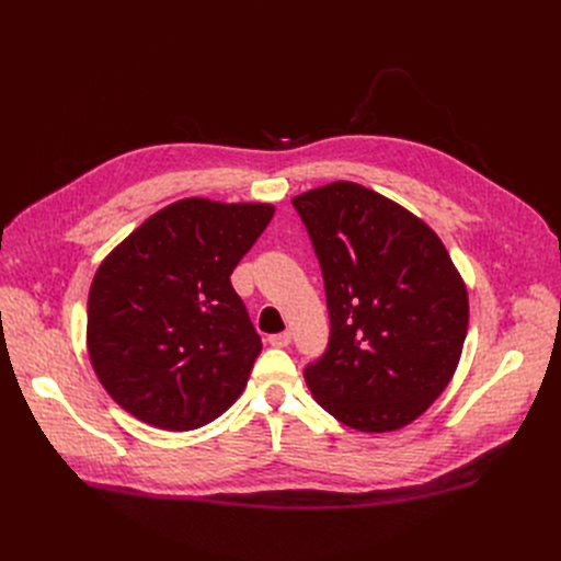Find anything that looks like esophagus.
Listing matches in <instances>:
<instances>
[{"label": "esophagus", "mask_w": 561, "mask_h": 561, "mask_svg": "<svg viewBox=\"0 0 561 561\" xmlns=\"http://www.w3.org/2000/svg\"><path fill=\"white\" fill-rule=\"evenodd\" d=\"M268 343L273 347H286L290 343V332H279V334H271Z\"/></svg>", "instance_id": "34e87169"}]
</instances>
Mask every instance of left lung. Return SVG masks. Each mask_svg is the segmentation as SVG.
<instances>
[{"instance_id":"1","label":"left lung","mask_w":561,"mask_h":561,"mask_svg":"<svg viewBox=\"0 0 561 561\" xmlns=\"http://www.w3.org/2000/svg\"><path fill=\"white\" fill-rule=\"evenodd\" d=\"M325 282L330 343L305 368L316 402L359 432L416 421L444 393L468 330L448 250L414 214L355 182L293 197Z\"/></svg>"}]
</instances>
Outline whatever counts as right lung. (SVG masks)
Returning a JSON list of instances; mask_svg holds the SVG:
<instances>
[{"label": "right lung", "instance_id": "add662e5", "mask_svg": "<svg viewBox=\"0 0 561 561\" xmlns=\"http://www.w3.org/2000/svg\"><path fill=\"white\" fill-rule=\"evenodd\" d=\"M273 214V204L186 197L102 261L88 293V355L131 416L186 432L241 396L261 339L229 275Z\"/></svg>", "mask_w": 561, "mask_h": 561}]
</instances>
